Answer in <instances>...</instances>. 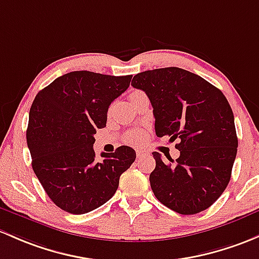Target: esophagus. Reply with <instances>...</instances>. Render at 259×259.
<instances>
[{"label": "esophagus", "instance_id": "esophagus-1", "mask_svg": "<svg viewBox=\"0 0 259 259\" xmlns=\"http://www.w3.org/2000/svg\"><path fill=\"white\" fill-rule=\"evenodd\" d=\"M145 155H146V152L144 150H138L137 151V156L138 157H143V156H145Z\"/></svg>", "mask_w": 259, "mask_h": 259}]
</instances>
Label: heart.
I'll return each mask as SVG.
<instances>
[{
	"instance_id": "obj_1",
	"label": "heart",
	"mask_w": 259,
	"mask_h": 259,
	"mask_svg": "<svg viewBox=\"0 0 259 259\" xmlns=\"http://www.w3.org/2000/svg\"><path fill=\"white\" fill-rule=\"evenodd\" d=\"M140 93V92H134V93H132V95H130V98H133L134 95H137ZM141 139V134H139V133H133V134H130L129 137H127V141H129L130 144H137L140 141Z\"/></svg>"
}]
</instances>
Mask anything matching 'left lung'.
Returning a JSON list of instances; mask_svg holds the SVG:
<instances>
[{
	"label": "left lung",
	"instance_id": "obj_1",
	"mask_svg": "<svg viewBox=\"0 0 259 259\" xmlns=\"http://www.w3.org/2000/svg\"><path fill=\"white\" fill-rule=\"evenodd\" d=\"M132 85L150 99L155 133L179 140L180 156L170 162L152 152L155 197L181 214L208 208L225 191L237 155L235 116L223 93L200 75L178 67L146 70Z\"/></svg>",
	"mask_w": 259,
	"mask_h": 259
}]
</instances>
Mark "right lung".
Returning a JSON list of instances; mask_svg holds the SVG:
<instances>
[{
    "label": "right lung",
    "instance_id": "1",
    "mask_svg": "<svg viewBox=\"0 0 259 259\" xmlns=\"http://www.w3.org/2000/svg\"><path fill=\"white\" fill-rule=\"evenodd\" d=\"M133 75L77 70L54 79L29 109L27 145L32 167L50 198L65 212L83 214L113 197L119 179L135 161L134 149L119 146L95 159L97 129L107 125L109 105Z\"/></svg>",
    "mask_w": 259,
    "mask_h": 259
}]
</instances>
